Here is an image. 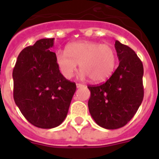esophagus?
Segmentation results:
<instances>
[{
	"instance_id": "esophagus-1",
	"label": "esophagus",
	"mask_w": 159,
	"mask_h": 159,
	"mask_svg": "<svg viewBox=\"0 0 159 159\" xmlns=\"http://www.w3.org/2000/svg\"><path fill=\"white\" fill-rule=\"evenodd\" d=\"M84 86V85H83V84H76V87L78 88H82V87Z\"/></svg>"
}]
</instances>
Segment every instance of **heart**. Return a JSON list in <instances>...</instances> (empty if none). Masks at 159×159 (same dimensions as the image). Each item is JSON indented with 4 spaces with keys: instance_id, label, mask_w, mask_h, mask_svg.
Masks as SVG:
<instances>
[{
    "instance_id": "heart-1",
    "label": "heart",
    "mask_w": 159,
    "mask_h": 159,
    "mask_svg": "<svg viewBox=\"0 0 159 159\" xmlns=\"http://www.w3.org/2000/svg\"><path fill=\"white\" fill-rule=\"evenodd\" d=\"M66 52H56V62L66 79H71L80 64V78L88 77L93 83L107 80L112 75L116 65V54L111 46L93 41H80L69 43Z\"/></svg>"
}]
</instances>
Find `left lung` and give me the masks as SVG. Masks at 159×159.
I'll use <instances>...</instances> for the list:
<instances>
[{"instance_id":"8db88e82","label":"left lung","mask_w":159,"mask_h":159,"mask_svg":"<svg viewBox=\"0 0 159 159\" xmlns=\"http://www.w3.org/2000/svg\"><path fill=\"white\" fill-rule=\"evenodd\" d=\"M119 64L104 84L89 86L88 109L97 124L108 130L123 127L134 117L144 95L143 66L130 47L116 40Z\"/></svg>"}]
</instances>
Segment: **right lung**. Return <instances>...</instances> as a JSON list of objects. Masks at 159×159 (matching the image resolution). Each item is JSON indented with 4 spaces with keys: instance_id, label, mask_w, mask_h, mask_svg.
<instances>
[{
    "instance_id": "right-lung-1",
    "label": "right lung",
    "mask_w": 159,
    "mask_h": 159,
    "mask_svg": "<svg viewBox=\"0 0 159 159\" xmlns=\"http://www.w3.org/2000/svg\"><path fill=\"white\" fill-rule=\"evenodd\" d=\"M54 38L40 39L20 52L12 71L13 98L25 118L35 127L51 129L67 117L76 90L66 80L51 52Z\"/></svg>"
}]
</instances>
